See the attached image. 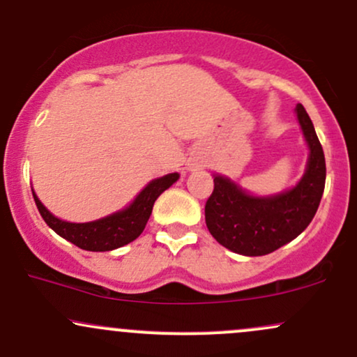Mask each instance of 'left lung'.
<instances>
[{
	"instance_id": "1",
	"label": "left lung",
	"mask_w": 357,
	"mask_h": 357,
	"mask_svg": "<svg viewBox=\"0 0 357 357\" xmlns=\"http://www.w3.org/2000/svg\"><path fill=\"white\" fill-rule=\"evenodd\" d=\"M308 145L303 177L294 189L270 197L248 194L232 180L214 175L206 202L207 229L219 244L243 256L273 253L295 239L314 219L326 187V158L305 107H295Z\"/></svg>"
}]
</instances>
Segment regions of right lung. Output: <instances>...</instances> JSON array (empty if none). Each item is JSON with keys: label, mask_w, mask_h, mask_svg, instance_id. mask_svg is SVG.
Instances as JSON below:
<instances>
[{"label": "right lung", "mask_w": 357, "mask_h": 357, "mask_svg": "<svg viewBox=\"0 0 357 357\" xmlns=\"http://www.w3.org/2000/svg\"><path fill=\"white\" fill-rule=\"evenodd\" d=\"M178 174H168L165 177L151 180L150 183L136 195V199L126 209L114 212L106 218L91 222H67L55 218L52 212L40 202L33 192L40 215L47 226L52 227L59 236L86 251H111L135 241L145 229L155 200L165 192L172 183L178 180Z\"/></svg>", "instance_id": "1"}]
</instances>
